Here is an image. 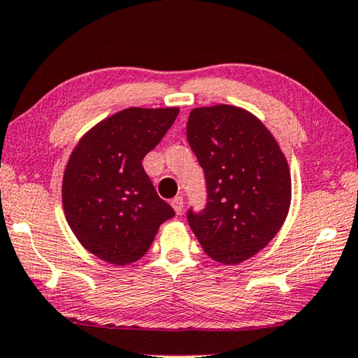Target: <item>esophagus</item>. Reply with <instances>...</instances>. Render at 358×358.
Here are the masks:
<instances>
[{
  "mask_svg": "<svg viewBox=\"0 0 358 358\" xmlns=\"http://www.w3.org/2000/svg\"><path fill=\"white\" fill-rule=\"evenodd\" d=\"M171 206H173L176 214L182 213L183 211V198L182 196H175L173 199H171Z\"/></svg>",
  "mask_w": 358,
  "mask_h": 358,
  "instance_id": "obj_1",
  "label": "esophagus"
}]
</instances>
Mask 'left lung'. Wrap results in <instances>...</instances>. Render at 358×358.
I'll return each instance as SVG.
<instances>
[{"instance_id": "8db88e82", "label": "left lung", "mask_w": 358, "mask_h": 358, "mask_svg": "<svg viewBox=\"0 0 358 358\" xmlns=\"http://www.w3.org/2000/svg\"><path fill=\"white\" fill-rule=\"evenodd\" d=\"M187 139L206 183L204 208L188 209L189 227L213 260L241 264L285 222L292 199L287 159L259 119L229 104L194 108Z\"/></svg>"}]
</instances>
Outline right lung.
<instances>
[{
    "label": "right lung",
    "instance_id": "1",
    "mask_svg": "<svg viewBox=\"0 0 358 358\" xmlns=\"http://www.w3.org/2000/svg\"><path fill=\"white\" fill-rule=\"evenodd\" d=\"M178 108H129L83 136L66 164L65 217L85 249L114 265L139 260L175 211L157 194L142 160L164 139Z\"/></svg>",
    "mask_w": 358,
    "mask_h": 358
}]
</instances>
